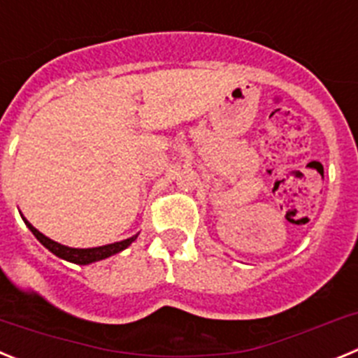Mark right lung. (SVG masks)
Listing matches in <instances>:
<instances>
[{
	"instance_id": "obj_1",
	"label": "right lung",
	"mask_w": 358,
	"mask_h": 358,
	"mask_svg": "<svg viewBox=\"0 0 358 358\" xmlns=\"http://www.w3.org/2000/svg\"><path fill=\"white\" fill-rule=\"evenodd\" d=\"M23 220H24V224L28 226V229L34 233V236H36V238L39 240V242L43 243L44 248L48 249V251H52L53 255L59 256V258H62V260L73 262V264H78V265H87V264H93V262L103 260V258H109V256L116 255V252H120V251H123L125 248H129V245H131V243L138 238V235H134L127 240H122V242H116V243H109V245H102V248L73 249V248H66V245H61V243L53 242V240H50L48 236H44L43 233H39L36 227L28 222L27 218H23Z\"/></svg>"
}]
</instances>
